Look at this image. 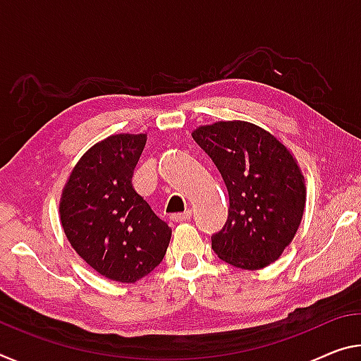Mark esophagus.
<instances>
[{
	"mask_svg": "<svg viewBox=\"0 0 361 361\" xmlns=\"http://www.w3.org/2000/svg\"><path fill=\"white\" fill-rule=\"evenodd\" d=\"M192 219V212L191 210H186L183 212V214H173L170 216L171 221L175 223H183V221H190Z\"/></svg>",
	"mask_w": 361,
	"mask_h": 361,
	"instance_id": "obj_1",
	"label": "esophagus"
}]
</instances>
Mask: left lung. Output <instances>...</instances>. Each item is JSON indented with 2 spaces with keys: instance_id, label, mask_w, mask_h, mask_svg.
I'll list each match as a JSON object with an SVG mask.
<instances>
[{
  "instance_id": "obj_1",
  "label": "left lung",
  "mask_w": 361,
  "mask_h": 361,
  "mask_svg": "<svg viewBox=\"0 0 361 361\" xmlns=\"http://www.w3.org/2000/svg\"><path fill=\"white\" fill-rule=\"evenodd\" d=\"M192 138L214 160L230 207L212 249L230 265L260 270L293 241L305 209L307 188L295 157L276 136L244 120L202 125Z\"/></svg>"
}]
</instances>
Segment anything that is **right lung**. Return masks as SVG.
Here are the masks:
<instances>
[{
  "label": "right lung",
  "mask_w": 361,
  "mask_h": 361,
  "mask_svg": "<svg viewBox=\"0 0 361 361\" xmlns=\"http://www.w3.org/2000/svg\"><path fill=\"white\" fill-rule=\"evenodd\" d=\"M146 133L107 136L83 154L59 201L68 243L102 276L135 283L167 252L171 230L131 185Z\"/></svg>",
  "instance_id": "obj_1"
}]
</instances>
